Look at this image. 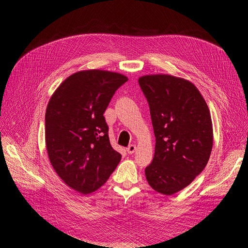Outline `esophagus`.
I'll return each mask as SVG.
<instances>
[{"label": "esophagus", "mask_w": 248, "mask_h": 248, "mask_svg": "<svg viewBox=\"0 0 248 248\" xmlns=\"http://www.w3.org/2000/svg\"><path fill=\"white\" fill-rule=\"evenodd\" d=\"M136 150H137L136 145H130V146H128V148H127V152H128L129 154H132L136 152Z\"/></svg>", "instance_id": "1"}]
</instances>
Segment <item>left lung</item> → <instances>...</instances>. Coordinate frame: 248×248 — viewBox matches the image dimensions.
<instances>
[{
	"mask_svg": "<svg viewBox=\"0 0 248 248\" xmlns=\"http://www.w3.org/2000/svg\"><path fill=\"white\" fill-rule=\"evenodd\" d=\"M155 134V153L145 170L149 185L171 196L188 186L208 163L212 120L205 99L189 80L151 74L139 78Z\"/></svg>",
	"mask_w": 248,
	"mask_h": 248,
	"instance_id": "left-lung-1",
	"label": "left lung"
}]
</instances>
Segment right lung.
I'll list each match as a JSON object with an SVG mask.
<instances>
[{
    "label": "right lung",
    "instance_id": "add662e5",
    "mask_svg": "<svg viewBox=\"0 0 248 248\" xmlns=\"http://www.w3.org/2000/svg\"><path fill=\"white\" fill-rule=\"evenodd\" d=\"M128 80L106 70L71 74L51 95L46 112V145L52 168L82 194L101 187L121 160L110 146L103 117L115 92Z\"/></svg>",
    "mask_w": 248,
    "mask_h": 248
}]
</instances>
